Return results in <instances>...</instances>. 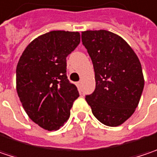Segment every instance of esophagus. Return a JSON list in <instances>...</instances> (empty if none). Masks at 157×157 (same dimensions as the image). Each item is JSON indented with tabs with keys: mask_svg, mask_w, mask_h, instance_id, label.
Here are the masks:
<instances>
[{
	"mask_svg": "<svg viewBox=\"0 0 157 157\" xmlns=\"http://www.w3.org/2000/svg\"><path fill=\"white\" fill-rule=\"evenodd\" d=\"M77 86H78V89H81V87H82V81H81V80L78 81V82L77 83Z\"/></svg>",
	"mask_w": 157,
	"mask_h": 157,
	"instance_id": "esophagus-1",
	"label": "esophagus"
}]
</instances>
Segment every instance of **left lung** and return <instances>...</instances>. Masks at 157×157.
<instances>
[{
	"instance_id": "obj_1",
	"label": "left lung",
	"mask_w": 157,
	"mask_h": 157,
	"mask_svg": "<svg viewBox=\"0 0 157 157\" xmlns=\"http://www.w3.org/2000/svg\"><path fill=\"white\" fill-rule=\"evenodd\" d=\"M94 70L95 89L86 96L94 116L108 126H118L135 111L144 87L140 62L127 42L106 30L81 34Z\"/></svg>"
}]
</instances>
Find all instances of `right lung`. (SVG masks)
<instances>
[{
    "mask_svg": "<svg viewBox=\"0 0 157 157\" xmlns=\"http://www.w3.org/2000/svg\"><path fill=\"white\" fill-rule=\"evenodd\" d=\"M80 42L78 32L52 31L26 47L17 66V92L28 117L48 131L69 119L79 96L66 75V57Z\"/></svg>",
    "mask_w": 157,
    "mask_h": 157,
    "instance_id": "1",
    "label": "right lung"
}]
</instances>
